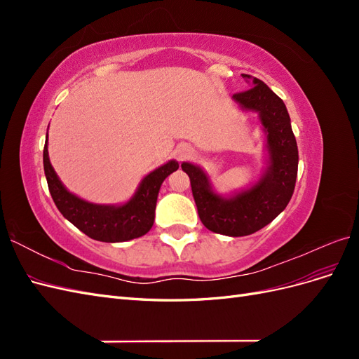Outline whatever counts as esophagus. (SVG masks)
<instances>
[{
	"label": "esophagus",
	"mask_w": 359,
	"mask_h": 359,
	"mask_svg": "<svg viewBox=\"0 0 359 359\" xmlns=\"http://www.w3.org/2000/svg\"><path fill=\"white\" fill-rule=\"evenodd\" d=\"M190 154H191V149H190L189 147L182 148V149L180 151V157H181V158H186V157H189Z\"/></svg>",
	"instance_id": "obj_1"
}]
</instances>
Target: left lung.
<instances>
[{
	"mask_svg": "<svg viewBox=\"0 0 359 359\" xmlns=\"http://www.w3.org/2000/svg\"><path fill=\"white\" fill-rule=\"evenodd\" d=\"M250 79L248 74H243ZM247 91L235 93L233 99L244 109L259 112L269 151V169L255 187L223 199L211 190L205 173L190 163L181 168L187 173L199 219L206 229L227 236H245L262 229L283 211L295 190L298 173V147L290 118L280 97L260 81L253 79Z\"/></svg>",
	"mask_w": 359,
	"mask_h": 359,
	"instance_id": "left-lung-1",
	"label": "left lung"
}]
</instances>
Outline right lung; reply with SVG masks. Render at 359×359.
Segmentation results:
<instances>
[{
	"label": "right lung",
	"instance_id": "right-lung-1",
	"mask_svg": "<svg viewBox=\"0 0 359 359\" xmlns=\"http://www.w3.org/2000/svg\"><path fill=\"white\" fill-rule=\"evenodd\" d=\"M43 168H45L48 187L53 202L72 224L93 240L123 243L145 235L153 227L161 182L172 172H175L180 165L172 160L165 166L151 172L139 186L135 198L123 206L94 205L69 193L49 161L48 139L43 149Z\"/></svg>",
	"mask_w": 359,
	"mask_h": 359
}]
</instances>
